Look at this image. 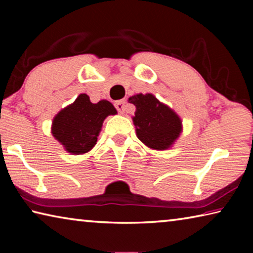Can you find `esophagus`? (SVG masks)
<instances>
[{
    "mask_svg": "<svg viewBox=\"0 0 253 253\" xmlns=\"http://www.w3.org/2000/svg\"><path fill=\"white\" fill-rule=\"evenodd\" d=\"M115 107H116V109L119 111V113L124 114L125 113V108H126V101L118 100V101H116V104H115Z\"/></svg>",
    "mask_w": 253,
    "mask_h": 253,
    "instance_id": "1",
    "label": "esophagus"
}]
</instances>
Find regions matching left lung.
Masks as SVG:
<instances>
[{"label":"left lung","mask_w":253,"mask_h":253,"mask_svg":"<svg viewBox=\"0 0 253 253\" xmlns=\"http://www.w3.org/2000/svg\"><path fill=\"white\" fill-rule=\"evenodd\" d=\"M128 101L136 107L132 122L140 142L156 151L172 147L182 132V121L178 115L152 93H138L131 96Z\"/></svg>","instance_id":"obj_1"}]
</instances>
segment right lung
I'll list each match as a JSON object with an SVG mask.
<instances>
[{
	"mask_svg": "<svg viewBox=\"0 0 253 253\" xmlns=\"http://www.w3.org/2000/svg\"><path fill=\"white\" fill-rule=\"evenodd\" d=\"M116 114V108L108 100L92 104L89 96L81 93L53 118L51 132L68 153L84 154L96 145L106 117Z\"/></svg>",
	"mask_w": 253,
	"mask_h": 253,
	"instance_id": "right-lung-1",
	"label": "right lung"
}]
</instances>
